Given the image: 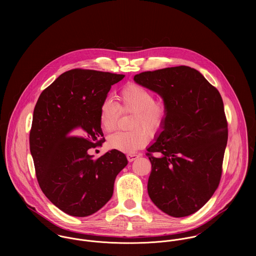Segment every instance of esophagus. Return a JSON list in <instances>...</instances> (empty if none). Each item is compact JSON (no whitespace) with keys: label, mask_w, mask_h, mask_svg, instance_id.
Masks as SVG:
<instances>
[{"label":"esophagus","mask_w":256,"mask_h":256,"mask_svg":"<svg viewBox=\"0 0 256 256\" xmlns=\"http://www.w3.org/2000/svg\"><path fill=\"white\" fill-rule=\"evenodd\" d=\"M139 156H140V154H127V160H128L130 162H134L135 160H137Z\"/></svg>","instance_id":"obj_1"}]
</instances>
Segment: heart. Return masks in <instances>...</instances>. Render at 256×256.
<instances>
[{"label": "heart", "mask_w": 256, "mask_h": 256, "mask_svg": "<svg viewBox=\"0 0 256 256\" xmlns=\"http://www.w3.org/2000/svg\"><path fill=\"white\" fill-rule=\"evenodd\" d=\"M118 108L121 111L134 112L133 127H138L131 131L116 132L108 139L111 148L124 152H135L144 148L150 140V132H156L164 123L168 108L164 100H154L152 92L138 84H126L118 94ZM118 119V108L110 100L102 102L100 110V123L106 133L116 128Z\"/></svg>", "instance_id": "1"}]
</instances>
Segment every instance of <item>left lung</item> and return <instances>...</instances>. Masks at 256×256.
I'll list each match as a JSON object with an SVG mask.
<instances>
[{
  "label": "left lung",
  "mask_w": 256,
  "mask_h": 256,
  "mask_svg": "<svg viewBox=\"0 0 256 256\" xmlns=\"http://www.w3.org/2000/svg\"><path fill=\"white\" fill-rule=\"evenodd\" d=\"M134 80L158 94L168 108L148 148V196L172 217L189 216L208 202L220 180L228 141L222 96L202 74L187 66L138 74Z\"/></svg>",
  "instance_id": "1"
}]
</instances>
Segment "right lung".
<instances>
[{"label":"right lung","mask_w":256,"mask_h":256,"mask_svg":"<svg viewBox=\"0 0 256 256\" xmlns=\"http://www.w3.org/2000/svg\"><path fill=\"white\" fill-rule=\"evenodd\" d=\"M125 76L74 69L60 74L40 94L30 135L39 186L64 213L86 217L112 197L126 156L111 150L98 160L88 150L106 141L100 110L111 86Z\"/></svg>","instance_id":"obj_1"}]
</instances>
